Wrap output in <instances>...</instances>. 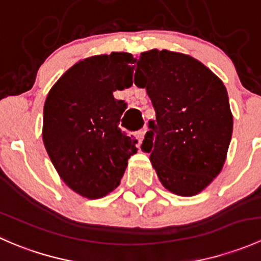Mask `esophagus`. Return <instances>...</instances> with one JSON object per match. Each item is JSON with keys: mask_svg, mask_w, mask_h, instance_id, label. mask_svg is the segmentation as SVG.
Instances as JSON below:
<instances>
[{"mask_svg": "<svg viewBox=\"0 0 261 261\" xmlns=\"http://www.w3.org/2000/svg\"><path fill=\"white\" fill-rule=\"evenodd\" d=\"M145 134H146V128H143V130H140L138 134H136V139L139 140V144L143 143L144 138H145Z\"/></svg>", "mask_w": 261, "mask_h": 261, "instance_id": "obj_1", "label": "esophagus"}]
</instances>
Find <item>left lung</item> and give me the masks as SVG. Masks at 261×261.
Instances as JSON below:
<instances>
[{"mask_svg":"<svg viewBox=\"0 0 261 261\" xmlns=\"http://www.w3.org/2000/svg\"><path fill=\"white\" fill-rule=\"evenodd\" d=\"M134 82L146 88L156 116L141 150L165 189L196 196L227 156L233 117L225 84L199 60L167 49L141 53Z\"/></svg>","mask_w":261,"mask_h":261,"instance_id":"8db88e82","label":"left lung"}]
</instances>
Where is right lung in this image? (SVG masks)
Returning <instances> with one entry per match:
<instances>
[{"mask_svg": "<svg viewBox=\"0 0 261 261\" xmlns=\"http://www.w3.org/2000/svg\"><path fill=\"white\" fill-rule=\"evenodd\" d=\"M136 58L114 51L82 59L51 87L44 105L43 141L62 180L88 199L120 184L138 141L118 127L127 107L114 97L133 84Z\"/></svg>", "mask_w": 261, "mask_h": 261, "instance_id": "obj_1", "label": "right lung"}]
</instances>
